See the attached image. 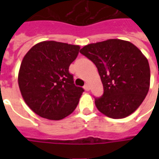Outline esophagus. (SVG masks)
I'll use <instances>...</instances> for the list:
<instances>
[{
  "label": "esophagus",
  "instance_id": "1",
  "mask_svg": "<svg viewBox=\"0 0 159 159\" xmlns=\"http://www.w3.org/2000/svg\"><path fill=\"white\" fill-rule=\"evenodd\" d=\"M84 89L86 90L87 92H88V91H89V90H90L89 85H88V84H86V85H85V86H84Z\"/></svg>",
  "mask_w": 159,
  "mask_h": 159
}]
</instances>
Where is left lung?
I'll return each mask as SVG.
<instances>
[{
	"label": "left lung",
	"instance_id": "obj_1",
	"mask_svg": "<svg viewBox=\"0 0 159 159\" xmlns=\"http://www.w3.org/2000/svg\"><path fill=\"white\" fill-rule=\"evenodd\" d=\"M80 53L97 66L104 93L95 99L100 112L122 119L142 104L150 86L148 59L130 42L111 39L84 46Z\"/></svg>",
	"mask_w": 159,
	"mask_h": 159
}]
</instances>
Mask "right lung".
I'll return each mask as SVG.
<instances>
[{"label": "right lung", "mask_w": 159, "mask_h": 159, "mask_svg": "<svg viewBox=\"0 0 159 159\" xmlns=\"http://www.w3.org/2000/svg\"><path fill=\"white\" fill-rule=\"evenodd\" d=\"M80 46L56 41L37 43L24 57L18 74L21 96L38 116L60 120L72 114L84 90L68 68Z\"/></svg>", "instance_id": "1"}]
</instances>
